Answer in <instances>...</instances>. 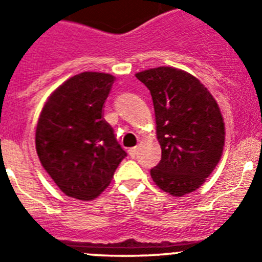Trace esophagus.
I'll return each instance as SVG.
<instances>
[{"mask_svg":"<svg viewBox=\"0 0 262 262\" xmlns=\"http://www.w3.org/2000/svg\"><path fill=\"white\" fill-rule=\"evenodd\" d=\"M128 154H129V156L133 157V159H135V157H136V155H138V148H136V147H134V148H129Z\"/></svg>","mask_w":262,"mask_h":262,"instance_id":"34e87169","label":"esophagus"}]
</instances>
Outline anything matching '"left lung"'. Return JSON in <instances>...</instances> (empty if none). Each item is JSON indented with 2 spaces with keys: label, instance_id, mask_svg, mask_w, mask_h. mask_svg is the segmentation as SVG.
Returning <instances> with one entry per match:
<instances>
[{
  "label": "left lung",
  "instance_id": "obj_1",
  "mask_svg": "<svg viewBox=\"0 0 262 262\" xmlns=\"http://www.w3.org/2000/svg\"><path fill=\"white\" fill-rule=\"evenodd\" d=\"M151 92L161 160L151 169L155 184L182 196L206 181L221 160L224 122L216 101L201 81L172 67L136 73Z\"/></svg>",
  "mask_w": 262,
  "mask_h": 262
}]
</instances>
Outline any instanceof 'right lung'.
Instances as JSON below:
<instances>
[{
    "instance_id": "right-lung-1",
    "label": "right lung",
    "mask_w": 262,
    "mask_h": 262,
    "mask_svg": "<svg viewBox=\"0 0 262 262\" xmlns=\"http://www.w3.org/2000/svg\"><path fill=\"white\" fill-rule=\"evenodd\" d=\"M115 77L84 72L57 88L41 110L35 134L41 165L72 198L94 200L127 156L103 118Z\"/></svg>"
}]
</instances>
